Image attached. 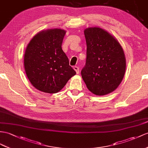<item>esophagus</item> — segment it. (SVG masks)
I'll use <instances>...</instances> for the list:
<instances>
[{"mask_svg": "<svg viewBox=\"0 0 148 148\" xmlns=\"http://www.w3.org/2000/svg\"><path fill=\"white\" fill-rule=\"evenodd\" d=\"M73 69L75 70V71H76V73L77 74L79 73V68L77 66H73Z\"/></svg>", "mask_w": 148, "mask_h": 148, "instance_id": "obj_1", "label": "esophagus"}]
</instances>
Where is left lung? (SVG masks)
Returning <instances> with one entry per match:
<instances>
[{
  "label": "left lung",
  "mask_w": 148,
  "mask_h": 148,
  "mask_svg": "<svg viewBox=\"0 0 148 148\" xmlns=\"http://www.w3.org/2000/svg\"><path fill=\"white\" fill-rule=\"evenodd\" d=\"M86 58L81 74L93 94L105 95L114 91L124 76L126 62L119 42L100 27L84 31Z\"/></svg>",
  "instance_id": "left-lung-1"
}]
</instances>
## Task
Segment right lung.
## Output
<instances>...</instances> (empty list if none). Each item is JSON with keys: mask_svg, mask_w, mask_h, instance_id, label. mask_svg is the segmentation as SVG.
Here are the masks:
<instances>
[{"mask_svg": "<svg viewBox=\"0 0 148 148\" xmlns=\"http://www.w3.org/2000/svg\"><path fill=\"white\" fill-rule=\"evenodd\" d=\"M65 33L60 29L41 31L27 46L25 71L31 84L41 92H58L76 74L62 48Z\"/></svg>", "mask_w": 148, "mask_h": 148, "instance_id": "right-lung-1", "label": "right lung"}]
</instances>
